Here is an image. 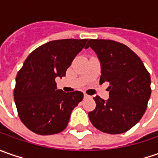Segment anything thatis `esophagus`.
Masks as SVG:
<instances>
[{"instance_id": "34e87169", "label": "esophagus", "mask_w": 158, "mask_h": 158, "mask_svg": "<svg viewBox=\"0 0 158 158\" xmlns=\"http://www.w3.org/2000/svg\"><path fill=\"white\" fill-rule=\"evenodd\" d=\"M83 97H84V98H91L89 95L86 94V93H83Z\"/></svg>"}]
</instances>
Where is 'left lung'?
Returning <instances> with one entry per match:
<instances>
[{"label":"left lung","mask_w":158,"mask_h":158,"mask_svg":"<svg viewBox=\"0 0 158 158\" xmlns=\"http://www.w3.org/2000/svg\"><path fill=\"white\" fill-rule=\"evenodd\" d=\"M101 62V84L109 82V98L96 96V108L89 118L101 132L117 135L128 131L147 109L151 89L150 76L143 61L128 46L110 40H89Z\"/></svg>","instance_id":"left-lung-1"}]
</instances>
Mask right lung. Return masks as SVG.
<instances>
[{
	"instance_id": "add662e5",
	"label": "right lung",
	"mask_w": 158,
	"mask_h": 158,
	"mask_svg": "<svg viewBox=\"0 0 158 158\" xmlns=\"http://www.w3.org/2000/svg\"><path fill=\"white\" fill-rule=\"evenodd\" d=\"M88 40H59L30 53L15 78L14 99L18 116L28 129L41 135L63 131L73 109L83 98L81 91L57 89L55 78L66 76Z\"/></svg>"
}]
</instances>
